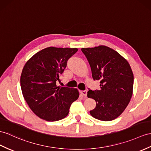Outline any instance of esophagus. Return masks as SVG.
<instances>
[{
    "instance_id": "esophagus-1",
    "label": "esophagus",
    "mask_w": 151,
    "mask_h": 151,
    "mask_svg": "<svg viewBox=\"0 0 151 151\" xmlns=\"http://www.w3.org/2000/svg\"><path fill=\"white\" fill-rule=\"evenodd\" d=\"M80 93L82 95H83L84 97H86L87 91L86 90H81V91H80Z\"/></svg>"
}]
</instances>
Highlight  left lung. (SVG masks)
Returning <instances> with one entry per match:
<instances>
[{
	"mask_svg": "<svg viewBox=\"0 0 151 151\" xmlns=\"http://www.w3.org/2000/svg\"><path fill=\"white\" fill-rule=\"evenodd\" d=\"M81 50L90 65L93 80L100 81L101 89L90 90L87 93L88 98L96 102L90 115L102 121L116 119L126 108L133 95L134 76L130 65L107 46L82 48Z\"/></svg>",
	"mask_w": 151,
	"mask_h": 151,
	"instance_id": "obj_1",
	"label": "left lung"
}]
</instances>
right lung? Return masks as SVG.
<instances>
[{"instance_id": "add662e5", "label": "right lung", "mask_w": 151, "mask_h": 151, "mask_svg": "<svg viewBox=\"0 0 151 151\" xmlns=\"http://www.w3.org/2000/svg\"><path fill=\"white\" fill-rule=\"evenodd\" d=\"M77 48L49 47L29 59L23 68L20 86L24 98L36 116L49 122L65 118L79 96L77 88L61 87L57 81Z\"/></svg>"}]
</instances>
